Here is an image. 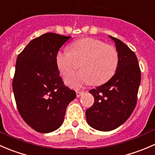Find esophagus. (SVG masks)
I'll list each match as a JSON object with an SVG mask.
<instances>
[{"instance_id":"1","label":"esophagus","mask_w":155,"mask_h":155,"mask_svg":"<svg viewBox=\"0 0 155 155\" xmlns=\"http://www.w3.org/2000/svg\"><path fill=\"white\" fill-rule=\"evenodd\" d=\"M84 94V92L83 91H76V95H77V97H80L81 96Z\"/></svg>"}]
</instances>
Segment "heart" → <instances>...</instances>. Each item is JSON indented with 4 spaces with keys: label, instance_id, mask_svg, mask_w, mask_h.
<instances>
[{
    "label": "heart",
    "instance_id": "b5f03b06",
    "mask_svg": "<svg viewBox=\"0 0 155 155\" xmlns=\"http://www.w3.org/2000/svg\"><path fill=\"white\" fill-rule=\"evenodd\" d=\"M56 64L64 76L78 69L79 72L65 78L67 84L73 87H82L91 82L100 85L108 81L117 69L118 54L114 47L94 38H84L73 43L71 51L60 50L56 57Z\"/></svg>",
    "mask_w": 155,
    "mask_h": 155
}]
</instances>
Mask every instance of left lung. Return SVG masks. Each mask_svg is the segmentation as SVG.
<instances>
[{"label": "left lung", "instance_id": "8db88e82", "mask_svg": "<svg viewBox=\"0 0 155 155\" xmlns=\"http://www.w3.org/2000/svg\"><path fill=\"white\" fill-rule=\"evenodd\" d=\"M115 43L118 64L115 74L105 84L92 89L93 106L86 111L88 124L99 131H111L123 124L133 113L137 101L141 71L136 54L124 44Z\"/></svg>", "mask_w": 155, "mask_h": 155}]
</instances>
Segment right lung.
Returning <instances> with one entry per match:
<instances>
[{"label": "right lung", "mask_w": 155, "mask_h": 155, "mask_svg": "<svg viewBox=\"0 0 155 155\" xmlns=\"http://www.w3.org/2000/svg\"><path fill=\"white\" fill-rule=\"evenodd\" d=\"M71 37L46 33L29 42L16 59L13 90L18 111L37 132L62 126L74 90L64 85L56 64L58 51Z\"/></svg>", "instance_id": "add662e5"}]
</instances>
